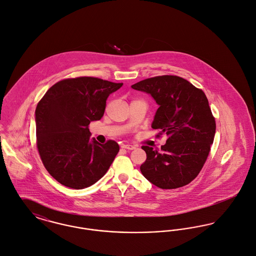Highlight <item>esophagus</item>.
<instances>
[{
    "mask_svg": "<svg viewBox=\"0 0 256 256\" xmlns=\"http://www.w3.org/2000/svg\"><path fill=\"white\" fill-rule=\"evenodd\" d=\"M120 147L124 148V149H128V150H134V149H136V147H134V145H130V144H122Z\"/></svg>",
    "mask_w": 256,
    "mask_h": 256,
    "instance_id": "34e87169",
    "label": "esophagus"
}]
</instances>
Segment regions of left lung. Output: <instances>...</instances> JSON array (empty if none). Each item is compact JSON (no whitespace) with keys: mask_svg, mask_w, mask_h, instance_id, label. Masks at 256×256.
Masks as SVG:
<instances>
[{"mask_svg":"<svg viewBox=\"0 0 256 256\" xmlns=\"http://www.w3.org/2000/svg\"><path fill=\"white\" fill-rule=\"evenodd\" d=\"M132 87L155 99L159 108L152 128L160 130L157 138L167 136L161 149L142 146L147 156L142 174L162 190L188 184L206 162L216 132L205 93L176 76L146 78Z\"/></svg>","mask_w":256,"mask_h":256,"instance_id":"1","label":"left lung"}]
</instances>
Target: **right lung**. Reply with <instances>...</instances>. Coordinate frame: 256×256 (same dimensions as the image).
Here are the masks:
<instances>
[{
	"label": "right lung",
	"mask_w": 256,
	"mask_h": 256,
	"mask_svg": "<svg viewBox=\"0 0 256 256\" xmlns=\"http://www.w3.org/2000/svg\"><path fill=\"white\" fill-rule=\"evenodd\" d=\"M93 76L58 82L38 102L36 144L48 172L64 186L82 190L110 168L120 147L114 140L89 142V124L105 112L108 96L120 88Z\"/></svg>",
	"instance_id": "add662e5"
}]
</instances>
